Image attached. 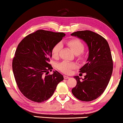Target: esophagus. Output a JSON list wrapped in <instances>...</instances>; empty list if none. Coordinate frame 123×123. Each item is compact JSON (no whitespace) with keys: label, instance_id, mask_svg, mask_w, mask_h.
Wrapping results in <instances>:
<instances>
[{"label":"esophagus","instance_id":"obj_1","mask_svg":"<svg viewBox=\"0 0 123 123\" xmlns=\"http://www.w3.org/2000/svg\"><path fill=\"white\" fill-rule=\"evenodd\" d=\"M70 77H68V76H67V75H64V79H69Z\"/></svg>","mask_w":123,"mask_h":123}]
</instances>
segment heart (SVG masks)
<instances>
[{
  "instance_id": "heart-1",
  "label": "heart",
  "mask_w": 123,
  "mask_h": 123,
  "mask_svg": "<svg viewBox=\"0 0 123 123\" xmlns=\"http://www.w3.org/2000/svg\"><path fill=\"white\" fill-rule=\"evenodd\" d=\"M67 44L70 47L74 54L78 55L79 59H83L84 58L83 55H81V53L83 51L85 46L83 43L80 40L76 38L72 39L67 42ZM61 47L62 45L60 43H57L53 47L51 50V54L53 58H56L58 56ZM75 67H76V64L67 61H63L57 65V68L60 71L66 74L70 73L72 69L75 68Z\"/></svg>"
}]
</instances>
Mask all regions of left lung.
Wrapping results in <instances>:
<instances>
[{
    "label": "left lung",
    "mask_w": 123,
    "mask_h": 123,
    "mask_svg": "<svg viewBox=\"0 0 123 123\" xmlns=\"http://www.w3.org/2000/svg\"><path fill=\"white\" fill-rule=\"evenodd\" d=\"M71 36L83 40L88 48L86 64L80 69V72L86 74L83 79L74 77L77 85L72 92L78 100L91 101L102 95L111 77L113 62L110 47L103 37L92 31H77Z\"/></svg>",
    "instance_id": "1"
}]
</instances>
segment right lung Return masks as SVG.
Listing matches in <instances>:
<instances>
[{
	"label": "right lung",
	"instance_id": "obj_1",
	"mask_svg": "<svg viewBox=\"0 0 123 123\" xmlns=\"http://www.w3.org/2000/svg\"><path fill=\"white\" fill-rule=\"evenodd\" d=\"M65 36L63 32L37 30L18 44L13 59V72L20 91L29 100L36 102L48 100L64 80L56 70L48 74L53 69L49 64L52 49Z\"/></svg>",
	"mask_w": 123,
	"mask_h": 123
}]
</instances>
